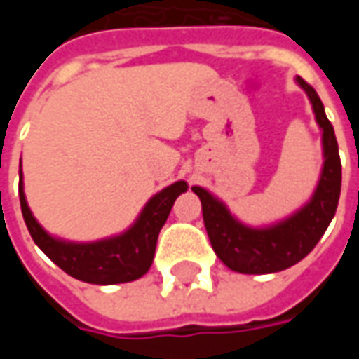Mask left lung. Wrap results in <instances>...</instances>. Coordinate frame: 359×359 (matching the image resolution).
Segmentation results:
<instances>
[{
    "label": "left lung",
    "mask_w": 359,
    "mask_h": 359,
    "mask_svg": "<svg viewBox=\"0 0 359 359\" xmlns=\"http://www.w3.org/2000/svg\"><path fill=\"white\" fill-rule=\"evenodd\" d=\"M298 82L309 95L317 123L323 130V172L311 202L296 215L271 229H248L241 225L210 192L200 187L192 188L202 200L203 223L215 254L229 269L238 273L265 275L298 264L316 248L339 205L342 165L337 136L313 86L304 79H298Z\"/></svg>",
    "instance_id": "left-lung-1"
}]
</instances>
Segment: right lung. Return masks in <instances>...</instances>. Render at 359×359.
<instances>
[{"instance_id":"1","label":"right lung","mask_w":359,"mask_h":359,"mask_svg":"<svg viewBox=\"0 0 359 359\" xmlns=\"http://www.w3.org/2000/svg\"><path fill=\"white\" fill-rule=\"evenodd\" d=\"M19 198L22 217L32 241L40 246L51 262L59 265L67 275L92 283V285H117L130 283L146 275L154 262L157 236L171 213L175 200L187 190V182L179 180L156 194L142 211L140 219L130 231L109 241L92 244H69L51 238L36 223L28 210L22 192V172L19 171Z\"/></svg>"}]
</instances>
